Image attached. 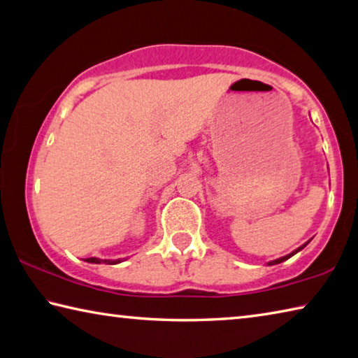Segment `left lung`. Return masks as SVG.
<instances>
[{
  "mask_svg": "<svg viewBox=\"0 0 358 358\" xmlns=\"http://www.w3.org/2000/svg\"><path fill=\"white\" fill-rule=\"evenodd\" d=\"M308 243H310V241H308ZM308 243H305V244H302L301 247H297V249H296V250H292L291 253H288V255H285V257H282V258H277V259H272V262H269L268 264H269V266H272V264H278V263H282V262H285V259H288V258H291L292 255H296V253H297V252H301V250L303 249V247H305V245H307Z\"/></svg>",
  "mask_w": 358,
  "mask_h": 358,
  "instance_id": "1",
  "label": "left lung"
}]
</instances>
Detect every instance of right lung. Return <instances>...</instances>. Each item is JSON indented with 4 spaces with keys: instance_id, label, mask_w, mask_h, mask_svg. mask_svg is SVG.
Returning a JSON list of instances; mask_svg holds the SVG:
<instances>
[{
    "instance_id": "add662e5",
    "label": "right lung",
    "mask_w": 358,
    "mask_h": 358,
    "mask_svg": "<svg viewBox=\"0 0 358 358\" xmlns=\"http://www.w3.org/2000/svg\"><path fill=\"white\" fill-rule=\"evenodd\" d=\"M86 262H87V263H95V264H100V263L117 264V263H120V259H100V258H95V257H92V258H87Z\"/></svg>"
}]
</instances>
